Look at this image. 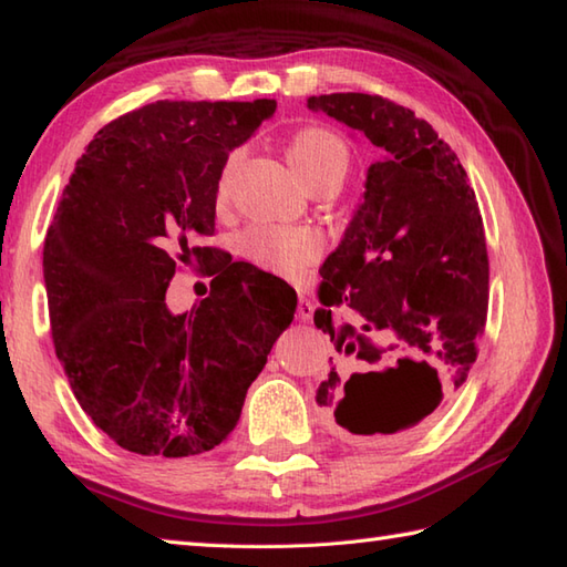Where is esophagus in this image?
Wrapping results in <instances>:
<instances>
[{"label": "esophagus", "instance_id": "34e87169", "mask_svg": "<svg viewBox=\"0 0 567 567\" xmlns=\"http://www.w3.org/2000/svg\"><path fill=\"white\" fill-rule=\"evenodd\" d=\"M297 317L302 321H311V317H315V302H311V299H307V297H299Z\"/></svg>", "mask_w": 567, "mask_h": 567}]
</instances>
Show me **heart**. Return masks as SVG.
Wrapping results in <instances>:
<instances>
[{
	"mask_svg": "<svg viewBox=\"0 0 567 567\" xmlns=\"http://www.w3.org/2000/svg\"><path fill=\"white\" fill-rule=\"evenodd\" d=\"M287 158L295 167L297 177L302 179L307 189L321 183H331V179H343L348 163H351V153L339 134L321 126H305L287 143ZM238 165V153H231L226 158L219 179H216V204L224 207L231 197V179ZM323 248V240L311 228H297V226H270V224H256L246 228L238 236V250L258 265V268L295 277L302 272L307 265L319 258Z\"/></svg>",
	"mask_w": 567,
	"mask_h": 567,
	"instance_id": "obj_1",
	"label": "heart"
}]
</instances>
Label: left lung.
I'll list each match as a JSON object with an SVG mask.
<instances>
[{
  "label": "left lung",
  "mask_w": 567,
  "mask_h": 567,
  "mask_svg": "<svg viewBox=\"0 0 567 567\" xmlns=\"http://www.w3.org/2000/svg\"><path fill=\"white\" fill-rule=\"evenodd\" d=\"M307 104L382 151L321 268L315 323L336 346L319 406L360 441H390L436 416L475 363L489 299L483 216L457 155L412 110L363 92ZM339 306L351 322L332 321Z\"/></svg>",
  "instance_id": "8db88e82"
}]
</instances>
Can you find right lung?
I'll use <instances>...</instances> for the list:
<instances>
[{"mask_svg":"<svg viewBox=\"0 0 567 567\" xmlns=\"http://www.w3.org/2000/svg\"><path fill=\"white\" fill-rule=\"evenodd\" d=\"M275 100L171 102L106 124L75 163L43 246L55 355L94 426L141 455L212 451L295 319L280 277L228 265L171 315L177 262L209 268L216 179Z\"/></svg>","mask_w":567,"mask_h":567,"instance_id":"add662e5","label":"right lung"}]
</instances>
